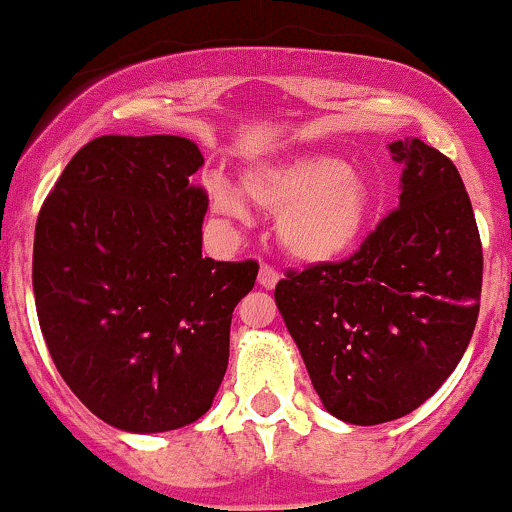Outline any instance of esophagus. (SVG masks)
Listing matches in <instances>:
<instances>
[{
	"label": "esophagus",
	"mask_w": 512,
	"mask_h": 512,
	"mask_svg": "<svg viewBox=\"0 0 512 512\" xmlns=\"http://www.w3.org/2000/svg\"><path fill=\"white\" fill-rule=\"evenodd\" d=\"M278 280H280V275H278V271H275V268L266 266V263L258 268V285H261V287H266V290H273V287L278 285Z\"/></svg>",
	"instance_id": "obj_1"
}]
</instances>
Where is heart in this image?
Masks as SVG:
<instances>
[{"mask_svg":"<svg viewBox=\"0 0 512 512\" xmlns=\"http://www.w3.org/2000/svg\"><path fill=\"white\" fill-rule=\"evenodd\" d=\"M205 191L210 210L227 222H249L244 195L271 212L280 246L302 263L346 256L372 212L370 181L355 166L324 152L251 166L241 176L244 195L220 176L210 179Z\"/></svg>","mask_w":512,"mask_h":512,"instance_id":"1","label":"heart"}]
</instances>
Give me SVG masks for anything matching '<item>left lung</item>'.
I'll return each mask as SVG.
<instances>
[{
  "mask_svg": "<svg viewBox=\"0 0 512 512\" xmlns=\"http://www.w3.org/2000/svg\"><path fill=\"white\" fill-rule=\"evenodd\" d=\"M389 152L404 166L399 208L348 261L287 273L275 287L321 404L353 426L428 401L479 317L484 254L457 166L418 137Z\"/></svg>",
  "mask_w": 512,
  "mask_h": 512,
  "instance_id": "obj_1",
  "label": "left lung"
}]
</instances>
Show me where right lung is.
I'll list each match as a JSON object with an SVG mask.
<instances>
[{
	"label": "right lung",
	"instance_id": "1",
	"mask_svg": "<svg viewBox=\"0 0 512 512\" xmlns=\"http://www.w3.org/2000/svg\"><path fill=\"white\" fill-rule=\"evenodd\" d=\"M200 166L186 137H96L38 215L40 331L67 387L125 433L176 430L210 409L232 312L256 283V261L203 256Z\"/></svg>",
	"mask_w": 512,
	"mask_h": 512
}]
</instances>
